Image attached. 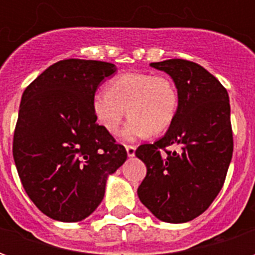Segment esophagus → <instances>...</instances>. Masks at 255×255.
I'll list each match as a JSON object with an SVG mask.
<instances>
[{
  "mask_svg": "<svg viewBox=\"0 0 255 255\" xmlns=\"http://www.w3.org/2000/svg\"><path fill=\"white\" fill-rule=\"evenodd\" d=\"M126 150H127L128 157H133V155H135V150H136V147H135V146H126Z\"/></svg>",
  "mask_w": 255,
  "mask_h": 255,
  "instance_id": "obj_1",
  "label": "esophagus"
}]
</instances>
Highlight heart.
<instances>
[{
	"label": "heart",
	"instance_id": "1",
	"mask_svg": "<svg viewBox=\"0 0 255 255\" xmlns=\"http://www.w3.org/2000/svg\"><path fill=\"white\" fill-rule=\"evenodd\" d=\"M179 91L165 75L128 72L113 79L108 90H98L91 100L97 122L106 132L116 133L127 115L123 129L126 140H135L171 127L179 111Z\"/></svg>",
	"mask_w": 255,
	"mask_h": 255
}]
</instances>
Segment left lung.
Listing matches in <instances>:
<instances>
[{"mask_svg":"<svg viewBox=\"0 0 255 255\" xmlns=\"http://www.w3.org/2000/svg\"><path fill=\"white\" fill-rule=\"evenodd\" d=\"M150 67L171 76L180 102L165 135L135 151L147 168L138 197L161 221L187 223L210 206L224 184L234 151L230 97L195 63L172 58ZM168 145L178 149L169 152Z\"/></svg>","mask_w":255,"mask_h":255,"instance_id":"8db88e82","label":"left lung"}]
</instances>
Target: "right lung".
<instances>
[{"label": "right lung", "mask_w": 255, "mask_h": 255, "mask_svg": "<svg viewBox=\"0 0 255 255\" xmlns=\"http://www.w3.org/2000/svg\"><path fill=\"white\" fill-rule=\"evenodd\" d=\"M115 64L69 58L53 64L24 90L13 158L27 195L42 213L82 221L98 208L108 176L127 151L97 124L91 100Z\"/></svg>", "instance_id": "add662e5"}]
</instances>
